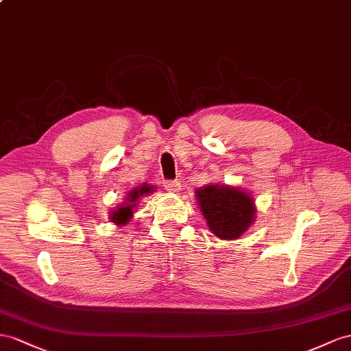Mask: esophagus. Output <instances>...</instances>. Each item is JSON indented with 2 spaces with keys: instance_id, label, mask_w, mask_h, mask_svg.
Segmentation results:
<instances>
[{
  "instance_id": "esophagus-1",
  "label": "esophagus",
  "mask_w": 351,
  "mask_h": 351,
  "mask_svg": "<svg viewBox=\"0 0 351 351\" xmlns=\"http://www.w3.org/2000/svg\"><path fill=\"white\" fill-rule=\"evenodd\" d=\"M165 188L170 193H179V190H181V184H179V181H166Z\"/></svg>"
}]
</instances>
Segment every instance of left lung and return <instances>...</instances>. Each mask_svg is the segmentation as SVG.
<instances>
[{"label":"left lung","mask_w":351,"mask_h":351,"mask_svg":"<svg viewBox=\"0 0 351 351\" xmlns=\"http://www.w3.org/2000/svg\"><path fill=\"white\" fill-rule=\"evenodd\" d=\"M195 194L208 227L219 239H237L254 222L252 197L237 188L206 185Z\"/></svg>","instance_id":"1"}]
</instances>
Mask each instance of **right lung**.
<instances>
[{
  "mask_svg": "<svg viewBox=\"0 0 351 351\" xmlns=\"http://www.w3.org/2000/svg\"><path fill=\"white\" fill-rule=\"evenodd\" d=\"M152 191V186H149V185H147V184H143L141 188H136V190H132L130 193H129V195H128V204L125 206H121V208H119V210H114L112 213H111V221L112 222H115V223H125L128 222L130 218H132V215H133V208L136 204H134V202H136L141 195H143V194H148V193H151Z\"/></svg>",
  "mask_w": 351,
  "mask_h": 351,
  "instance_id": "obj_1",
  "label": "right lung"
}]
</instances>
